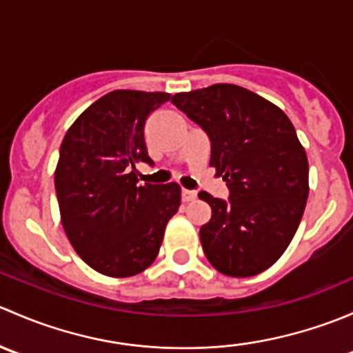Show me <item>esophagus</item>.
Instances as JSON below:
<instances>
[{
  "instance_id": "obj_1",
  "label": "esophagus",
  "mask_w": 353,
  "mask_h": 353,
  "mask_svg": "<svg viewBox=\"0 0 353 353\" xmlns=\"http://www.w3.org/2000/svg\"><path fill=\"white\" fill-rule=\"evenodd\" d=\"M181 198H183L184 203L193 201V199H196V193H194V191H190V190H183L181 191Z\"/></svg>"
}]
</instances>
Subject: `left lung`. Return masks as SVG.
Here are the masks:
<instances>
[{
    "mask_svg": "<svg viewBox=\"0 0 353 353\" xmlns=\"http://www.w3.org/2000/svg\"><path fill=\"white\" fill-rule=\"evenodd\" d=\"M172 104L212 141L210 167L229 188V201L206 191L212 219L199 229L215 270L252 276L268 270L297 232L309 194V163L282 109L239 85L181 92Z\"/></svg>",
    "mask_w": 353,
    "mask_h": 353,
    "instance_id": "1",
    "label": "left lung"
}]
</instances>
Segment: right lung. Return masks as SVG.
Returning <instances> with one entry per match:
<instances>
[{
  "label": "right lung",
  "instance_id": "right-lung-1",
  "mask_svg": "<svg viewBox=\"0 0 353 353\" xmlns=\"http://www.w3.org/2000/svg\"><path fill=\"white\" fill-rule=\"evenodd\" d=\"M165 92L114 90L66 131L54 172L61 223L74 251L102 275L124 279L155 261L165 225L179 210V184H138L137 163H154L147 117Z\"/></svg>",
  "mask_w": 353,
  "mask_h": 353
}]
</instances>
